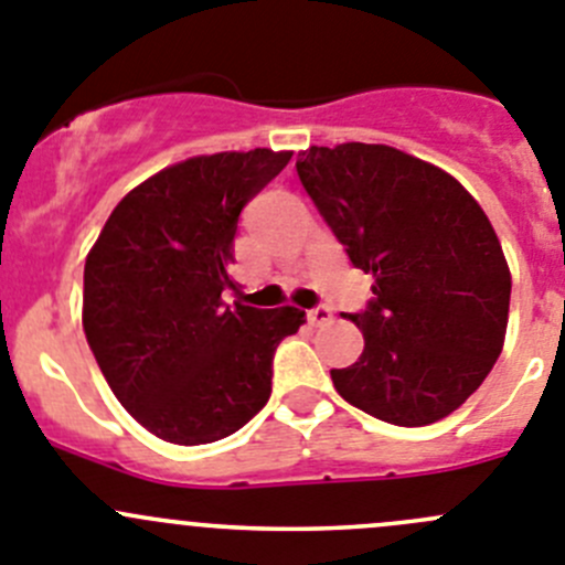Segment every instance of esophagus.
<instances>
[{"mask_svg": "<svg viewBox=\"0 0 565 565\" xmlns=\"http://www.w3.org/2000/svg\"><path fill=\"white\" fill-rule=\"evenodd\" d=\"M307 320L312 326H323V323H329L331 320V307H326V303H320V307H315V309H309L307 312Z\"/></svg>", "mask_w": 565, "mask_h": 565, "instance_id": "1", "label": "esophagus"}]
</instances>
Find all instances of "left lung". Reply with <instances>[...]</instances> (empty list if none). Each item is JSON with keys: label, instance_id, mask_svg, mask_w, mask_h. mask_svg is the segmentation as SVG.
<instances>
[{"label": "left lung", "instance_id": "left-lung-1", "mask_svg": "<svg viewBox=\"0 0 565 565\" xmlns=\"http://www.w3.org/2000/svg\"><path fill=\"white\" fill-rule=\"evenodd\" d=\"M300 183L373 298L351 315L360 362L331 371L337 393L395 426L455 413L502 354L510 270L497 231L449 172L387 145L300 152Z\"/></svg>", "mask_w": 565, "mask_h": 565}]
</instances>
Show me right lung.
Returning a JSON list of instances; mask_svg holds the SVG:
<instances>
[{
    "label": "right lung",
    "instance_id": "1",
    "mask_svg": "<svg viewBox=\"0 0 565 565\" xmlns=\"http://www.w3.org/2000/svg\"><path fill=\"white\" fill-rule=\"evenodd\" d=\"M292 158L265 147L198 156L125 194L83 273V329L105 382L156 437L234 435L273 390V354L303 312L234 300L239 214Z\"/></svg>",
    "mask_w": 565,
    "mask_h": 565
}]
</instances>
